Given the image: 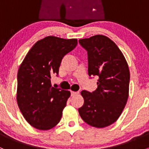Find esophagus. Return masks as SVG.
Here are the masks:
<instances>
[{"mask_svg": "<svg viewBox=\"0 0 149 149\" xmlns=\"http://www.w3.org/2000/svg\"><path fill=\"white\" fill-rule=\"evenodd\" d=\"M70 93H71V96H75V95H76V94H79V91H70Z\"/></svg>", "mask_w": 149, "mask_h": 149, "instance_id": "esophagus-1", "label": "esophagus"}]
</instances>
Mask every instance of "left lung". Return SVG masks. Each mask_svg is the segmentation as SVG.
<instances>
[{
    "label": "left lung",
    "mask_w": 149,
    "mask_h": 149,
    "mask_svg": "<svg viewBox=\"0 0 149 149\" xmlns=\"http://www.w3.org/2000/svg\"><path fill=\"white\" fill-rule=\"evenodd\" d=\"M88 53V76H97V88L81 92L84 105L79 109L83 120L102 128L117 121L129 95L130 70L123 52L109 37L94 35L79 40Z\"/></svg>",
    "instance_id": "obj_1"
}]
</instances>
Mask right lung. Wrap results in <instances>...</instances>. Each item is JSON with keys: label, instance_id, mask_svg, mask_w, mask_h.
Returning <instances> with one entry per match:
<instances>
[{"label": "right lung", "instance_id": "add662e5", "mask_svg": "<svg viewBox=\"0 0 149 149\" xmlns=\"http://www.w3.org/2000/svg\"><path fill=\"white\" fill-rule=\"evenodd\" d=\"M77 44V39L48 36L32 46L19 66L16 100L32 127L49 130L61 120L70 92L52 87L51 75L58 74L63 58Z\"/></svg>", "mask_w": 149, "mask_h": 149}]
</instances>
